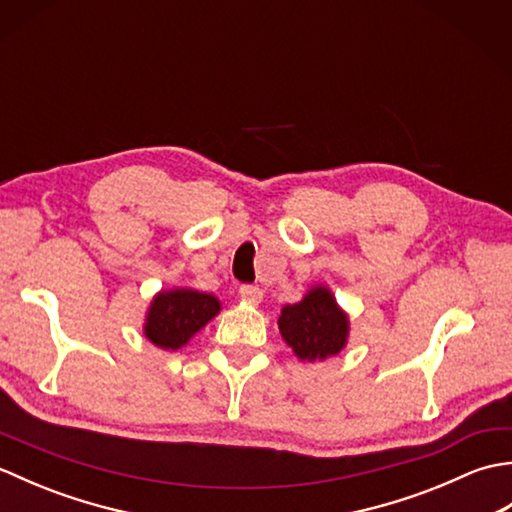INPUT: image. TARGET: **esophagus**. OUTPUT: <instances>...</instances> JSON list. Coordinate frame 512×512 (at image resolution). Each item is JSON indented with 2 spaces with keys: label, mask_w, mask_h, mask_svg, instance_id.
<instances>
[{
  "label": "esophagus",
  "mask_w": 512,
  "mask_h": 512,
  "mask_svg": "<svg viewBox=\"0 0 512 512\" xmlns=\"http://www.w3.org/2000/svg\"><path fill=\"white\" fill-rule=\"evenodd\" d=\"M239 297L248 303H259L264 299V290L259 286H253V284H244V286H239Z\"/></svg>",
  "instance_id": "1"
}]
</instances>
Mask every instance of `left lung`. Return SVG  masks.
Masks as SVG:
<instances>
[{
    "mask_svg": "<svg viewBox=\"0 0 512 512\" xmlns=\"http://www.w3.org/2000/svg\"><path fill=\"white\" fill-rule=\"evenodd\" d=\"M347 330V314L323 286L312 288L299 303L284 306L279 317V332L301 361L339 354L347 343Z\"/></svg>",
    "mask_w": 512,
    "mask_h": 512,
    "instance_id": "left-lung-1",
    "label": "left lung"
}]
</instances>
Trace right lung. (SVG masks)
I'll list each match as a JSON object with an SVG mask.
<instances>
[{
    "label": "right lung",
    "instance_id": "1",
    "mask_svg": "<svg viewBox=\"0 0 512 512\" xmlns=\"http://www.w3.org/2000/svg\"><path fill=\"white\" fill-rule=\"evenodd\" d=\"M217 312H220V301L206 292L187 288L158 292L147 312L145 336L162 350H178Z\"/></svg>",
    "mask_w": 512,
    "mask_h": 512
}]
</instances>
